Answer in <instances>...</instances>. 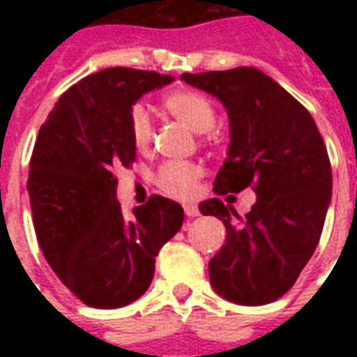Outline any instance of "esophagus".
<instances>
[{
  "instance_id": "obj_1",
  "label": "esophagus",
  "mask_w": 357,
  "mask_h": 357,
  "mask_svg": "<svg viewBox=\"0 0 357 357\" xmlns=\"http://www.w3.org/2000/svg\"><path fill=\"white\" fill-rule=\"evenodd\" d=\"M185 215L189 218H195L200 215V211H198V207H196L195 204H187V206H185Z\"/></svg>"
}]
</instances>
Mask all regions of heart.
<instances>
[{
  "mask_svg": "<svg viewBox=\"0 0 357 357\" xmlns=\"http://www.w3.org/2000/svg\"><path fill=\"white\" fill-rule=\"evenodd\" d=\"M162 107L170 116L183 122L195 133H206L215 126L217 113L213 103L204 94L195 91H174L162 98ZM128 133L137 150L144 151L150 148L153 129L150 114L142 105L131 107L128 114ZM200 168L192 162L167 161L157 168V187L174 198H190L195 195L196 183L200 179Z\"/></svg>",
  "mask_w": 357,
  "mask_h": 357,
  "instance_id": "obj_1",
  "label": "heart"
}]
</instances>
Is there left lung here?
Instances as JSON below:
<instances>
[{
	"mask_svg": "<svg viewBox=\"0 0 357 357\" xmlns=\"http://www.w3.org/2000/svg\"><path fill=\"white\" fill-rule=\"evenodd\" d=\"M181 79L228 111L231 140L213 190L226 196L252 187L257 195L244 218L218 198L200 204L202 215L226 226V244L209 261L211 285L235 304H271L293 287L321 238L332 198L324 140L310 111L261 70L241 66Z\"/></svg>",
	"mask_w": 357,
	"mask_h": 357,
	"instance_id": "obj_1",
	"label": "left lung"
}]
</instances>
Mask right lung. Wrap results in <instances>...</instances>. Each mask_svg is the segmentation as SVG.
Masks as SVG:
<instances>
[{
    "mask_svg": "<svg viewBox=\"0 0 357 357\" xmlns=\"http://www.w3.org/2000/svg\"><path fill=\"white\" fill-rule=\"evenodd\" d=\"M172 81L122 66L86 75L59 98L36 137L27 179L36 241L59 280L91 307L140 298L155 255L183 224V207L157 195L123 217L113 174L135 161V102Z\"/></svg>",
    "mask_w": 357,
    "mask_h": 357,
    "instance_id": "obj_1",
    "label": "right lung"
}]
</instances>
